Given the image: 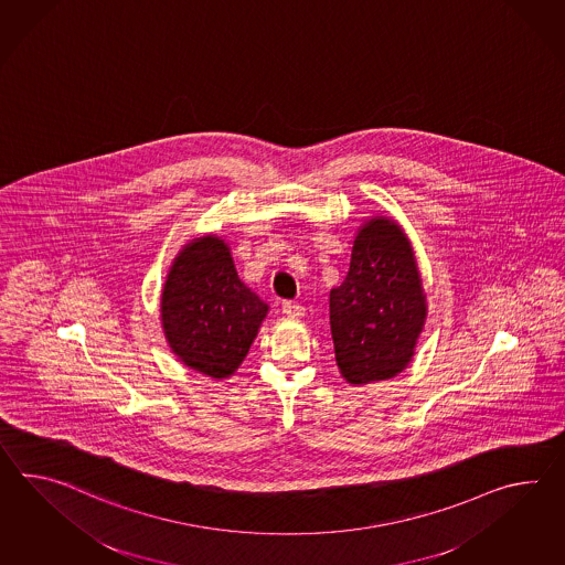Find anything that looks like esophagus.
<instances>
[{"label": "esophagus", "instance_id": "obj_1", "mask_svg": "<svg viewBox=\"0 0 565 565\" xmlns=\"http://www.w3.org/2000/svg\"><path fill=\"white\" fill-rule=\"evenodd\" d=\"M281 310H284V315H288V317L291 318L303 317V312H306V308H303L302 303L294 302V300H284Z\"/></svg>", "mask_w": 565, "mask_h": 565}]
</instances>
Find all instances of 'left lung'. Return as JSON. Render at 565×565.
<instances>
[{
    "mask_svg": "<svg viewBox=\"0 0 565 565\" xmlns=\"http://www.w3.org/2000/svg\"><path fill=\"white\" fill-rule=\"evenodd\" d=\"M329 306L334 359L351 384L394 377L408 365L427 306L413 248L396 222L375 218L361 228Z\"/></svg>",
    "mask_w": 565,
    "mask_h": 565,
    "instance_id": "obj_1",
    "label": "left lung"
}]
</instances>
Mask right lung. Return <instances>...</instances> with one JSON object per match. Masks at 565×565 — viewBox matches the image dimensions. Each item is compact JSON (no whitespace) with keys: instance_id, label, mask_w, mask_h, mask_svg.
I'll return each instance as SVG.
<instances>
[{"instance_id":"1","label":"right lung","mask_w":565,"mask_h":565,"mask_svg":"<svg viewBox=\"0 0 565 565\" xmlns=\"http://www.w3.org/2000/svg\"><path fill=\"white\" fill-rule=\"evenodd\" d=\"M267 303L238 279L228 247L207 236L183 248L163 289V329L192 370L226 377L247 358Z\"/></svg>"}]
</instances>
